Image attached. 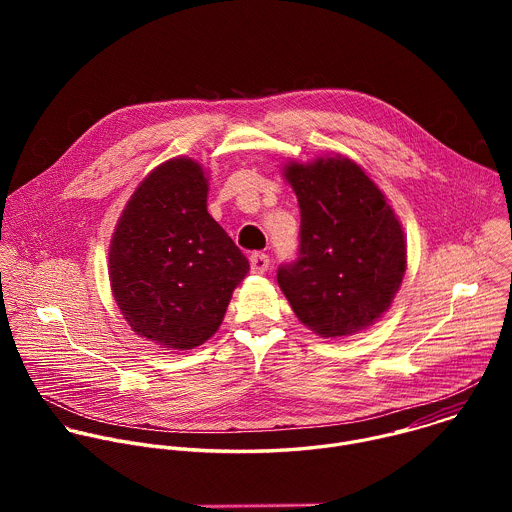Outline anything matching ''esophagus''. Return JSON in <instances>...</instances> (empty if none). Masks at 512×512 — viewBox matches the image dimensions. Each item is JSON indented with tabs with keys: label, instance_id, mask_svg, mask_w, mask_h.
Returning <instances> with one entry per match:
<instances>
[{
	"label": "esophagus",
	"instance_id": "1",
	"mask_svg": "<svg viewBox=\"0 0 512 512\" xmlns=\"http://www.w3.org/2000/svg\"><path fill=\"white\" fill-rule=\"evenodd\" d=\"M249 261H251V271L253 273H265L269 269V257L265 253H259V251L253 253L249 257Z\"/></svg>",
	"mask_w": 512,
	"mask_h": 512
}]
</instances>
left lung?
<instances>
[{"label":"left lung","instance_id":"obj_1","mask_svg":"<svg viewBox=\"0 0 512 512\" xmlns=\"http://www.w3.org/2000/svg\"><path fill=\"white\" fill-rule=\"evenodd\" d=\"M283 178L300 204V257L277 283L300 322L322 338L373 326L393 304L407 269L399 216L354 160L287 162Z\"/></svg>","mask_w":512,"mask_h":512}]
</instances>
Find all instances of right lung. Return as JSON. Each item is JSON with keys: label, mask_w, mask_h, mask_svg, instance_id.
I'll list each match as a JSON object with an SVG mask.
<instances>
[{"label": "right lung", "mask_w": 512, "mask_h": 512, "mask_svg": "<svg viewBox=\"0 0 512 512\" xmlns=\"http://www.w3.org/2000/svg\"><path fill=\"white\" fill-rule=\"evenodd\" d=\"M208 174L172 158L141 180L109 245V281L131 330L190 350L223 324L249 261L206 210Z\"/></svg>", "instance_id": "obj_1"}]
</instances>
